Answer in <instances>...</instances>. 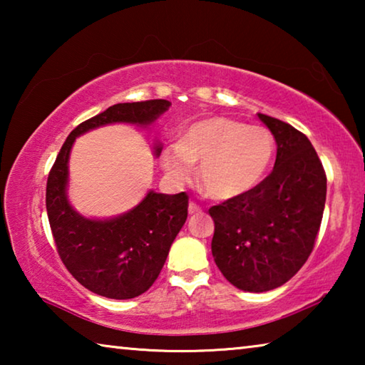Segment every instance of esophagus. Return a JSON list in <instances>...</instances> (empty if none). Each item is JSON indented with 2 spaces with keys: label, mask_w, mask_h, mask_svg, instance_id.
<instances>
[{
  "label": "esophagus",
  "mask_w": 365,
  "mask_h": 365,
  "mask_svg": "<svg viewBox=\"0 0 365 365\" xmlns=\"http://www.w3.org/2000/svg\"><path fill=\"white\" fill-rule=\"evenodd\" d=\"M201 211H202V207L197 205V202L190 201V205H188V212L190 214H197V212H201Z\"/></svg>",
  "instance_id": "esophagus-1"
}]
</instances>
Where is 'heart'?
Returning <instances> with one entry per match:
<instances>
[{"label": "heart", "mask_w": 365, "mask_h": 365, "mask_svg": "<svg viewBox=\"0 0 365 365\" xmlns=\"http://www.w3.org/2000/svg\"><path fill=\"white\" fill-rule=\"evenodd\" d=\"M274 135L264 125L211 117L190 125L180 141L163 151V164L177 180H187L201 163L200 177L215 200L248 193L262 180L274 159Z\"/></svg>", "instance_id": "b5f03b06"}]
</instances>
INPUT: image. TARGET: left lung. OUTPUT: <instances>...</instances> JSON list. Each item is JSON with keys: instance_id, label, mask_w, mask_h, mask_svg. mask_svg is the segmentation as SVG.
Listing matches in <instances>:
<instances>
[{"instance_id": "left-lung-1", "label": "left lung", "mask_w": 365, "mask_h": 365, "mask_svg": "<svg viewBox=\"0 0 365 365\" xmlns=\"http://www.w3.org/2000/svg\"><path fill=\"white\" fill-rule=\"evenodd\" d=\"M277 141L270 174L242 196L209 209L212 256L225 279L243 292L287 283L311 256L322 222L327 175L304 133L259 113Z\"/></svg>"}]
</instances>
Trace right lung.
Instances as JSON below:
<instances>
[{
    "label": "right lung",
    "instance_id": "add662e5",
    "mask_svg": "<svg viewBox=\"0 0 365 365\" xmlns=\"http://www.w3.org/2000/svg\"><path fill=\"white\" fill-rule=\"evenodd\" d=\"M169 106L165 100L114 104L73 128L49 170L46 212L58 255L80 285L100 296L130 299L156 282L170 245L187 220L188 195L150 191L137 207L120 217L85 219L66 197L71 148L78 135L91 128L113 122L148 125Z\"/></svg>",
    "mask_w": 365,
    "mask_h": 365
}]
</instances>
